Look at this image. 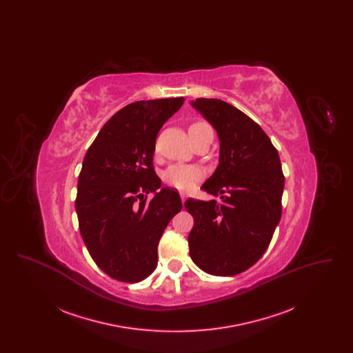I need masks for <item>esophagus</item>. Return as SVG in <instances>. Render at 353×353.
I'll return each instance as SVG.
<instances>
[{
  "instance_id": "1",
  "label": "esophagus",
  "mask_w": 353,
  "mask_h": 353,
  "mask_svg": "<svg viewBox=\"0 0 353 353\" xmlns=\"http://www.w3.org/2000/svg\"><path fill=\"white\" fill-rule=\"evenodd\" d=\"M180 196H181V201H183V203H184V202L186 201V199H188V196H186L185 193H181Z\"/></svg>"
}]
</instances>
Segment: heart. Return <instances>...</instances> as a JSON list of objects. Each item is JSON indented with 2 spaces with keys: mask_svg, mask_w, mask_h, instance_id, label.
Returning <instances> with one entry per match:
<instances>
[{
  "mask_svg": "<svg viewBox=\"0 0 353 353\" xmlns=\"http://www.w3.org/2000/svg\"><path fill=\"white\" fill-rule=\"evenodd\" d=\"M209 127L206 123H193L189 130H201ZM205 170L199 167V165H186V164H174L170 165L165 172H164V180L169 185L174 186L176 189L180 190H189L194 188L200 180L203 179Z\"/></svg>",
  "mask_w": 353,
  "mask_h": 353,
  "instance_id": "heart-1",
  "label": "heart"
}]
</instances>
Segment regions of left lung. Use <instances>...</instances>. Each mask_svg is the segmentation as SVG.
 <instances>
[{"mask_svg": "<svg viewBox=\"0 0 353 353\" xmlns=\"http://www.w3.org/2000/svg\"><path fill=\"white\" fill-rule=\"evenodd\" d=\"M190 104L219 134V167L201 189L221 201L185 202L194 219L189 254L202 271L230 276L252 268L269 248L282 216L285 176L278 151L252 119L219 99Z\"/></svg>", "mask_w": 353, "mask_h": 353, "instance_id": "left-lung-1", "label": "left lung"}]
</instances>
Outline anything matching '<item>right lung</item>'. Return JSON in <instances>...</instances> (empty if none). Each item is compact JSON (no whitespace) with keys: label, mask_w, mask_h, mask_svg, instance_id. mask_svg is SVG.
Masks as SVG:
<instances>
[{"label":"right lung","mask_w":353,"mask_h":353,"mask_svg":"<svg viewBox=\"0 0 353 353\" xmlns=\"http://www.w3.org/2000/svg\"><path fill=\"white\" fill-rule=\"evenodd\" d=\"M184 98L140 101L118 111L84 156L75 209L84 245L111 278L136 283L157 266V246L181 209L153 169L156 137ZM152 192L154 199L146 201Z\"/></svg>","instance_id":"right-lung-1"}]
</instances>
